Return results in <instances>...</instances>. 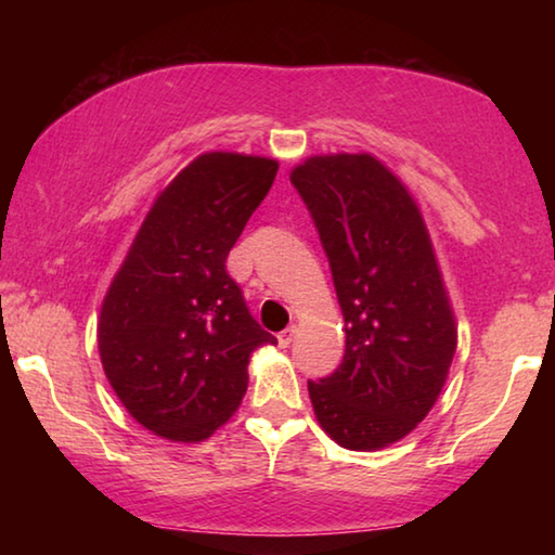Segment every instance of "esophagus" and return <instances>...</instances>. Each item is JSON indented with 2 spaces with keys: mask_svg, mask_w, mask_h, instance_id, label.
<instances>
[{
  "mask_svg": "<svg viewBox=\"0 0 555 555\" xmlns=\"http://www.w3.org/2000/svg\"><path fill=\"white\" fill-rule=\"evenodd\" d=\"M276 337H279V345L281 347H288L291 343H294V337H296V325H291V327H286V331H281Z\"/></svg>",
  "mask_w": 555,
  "mask_h": 555,
  "instance_id": "obj_1",
  "label": "esophagus"
}]
</instances>
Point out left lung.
Returning a JSON list of instances; mask_svg holds the SVG:
<instances>
[{
  "label": "left lung",
  "mask_w": 555,
  "mask_h": 555,
  "mask_svg": "<svg viewBox=\"0 0 555 555\" xmlns=\"http://www.w3.org/2000/svg\"><path fill=\"white\" fill-rule=\"evenodd\" d=\"M331 261L345 357L308 382L321 428L347 450L409 436L446 387L455 313L418 203L372 154L311 156L291 171Z\"/></svg>",
  "instance_id": "8db88e82"
}]
</instances>
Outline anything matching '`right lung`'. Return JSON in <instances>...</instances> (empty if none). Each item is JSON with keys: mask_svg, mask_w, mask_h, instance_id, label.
I'll list each match as a JSON object with an SVG mask.
<instances>
[{"mask_svg": "<svg viewBox=\"0 0 555 555\" xmlns=\"http://www.w3.org/2000/svg\"><path fill=\"white\" fill-rule=\"evenodd\" d=\"M276 171L267 156H195L156 195L102 300L98 347L109 387L166 440L201 443L228 424L251 352L276 345L224 269Z\"/></svg>", "mask_w": 555, "mask_h": 555, "instance_id": "add662e5", "label": "right lung"}]
</instances>
